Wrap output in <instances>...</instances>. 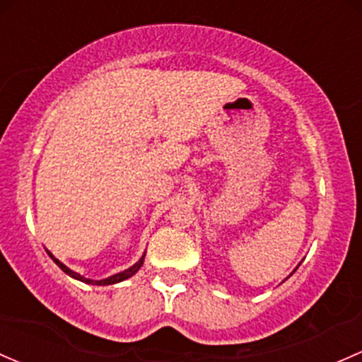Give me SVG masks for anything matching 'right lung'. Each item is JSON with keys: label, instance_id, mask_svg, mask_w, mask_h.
I'll return each mask as SVG.
<instances>
[{"label": "right lung", "instance_id": "obj_1", "mask_svg": "<svg viewBox=\"0 0 362 362\" xmlns=\"http://www.w3.org/2000/svg\"><path fill=\"white\" fill-rule=\"evenodd\" d=\"M48 255H50L52 257V260L55 262L57 265H59L60 269H62L64 272L67 274V276H71V277H74V279H78V281H81V283H88V284H97V286H107V284H116V283H121V281H124V279H128V277H132L133 274H136L139 272V269L142 267V264H144V257H146V255H144L142 258H140L139 262H136L135 265H132L130 269H127V271H123V272H117V274H114V276H111V277H107V279H100V281H93V279H88V277H83L81 274H78V272H74V271H71L69 267H67V265H64L62 262L60 260H57L55 257H53V255L50 253V251H48Z\"/></svg>", "mask_w": 362, "mask_h": 362}]
</instances>
